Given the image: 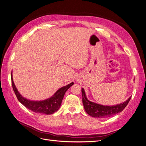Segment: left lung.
<instances>
[{"label":"left lung","mask_w":146,"mask_h":146,"mask_svg":"<svg viewBox=\"0 0 146 146\" xmlns=\"http://www.w3.org/2000/svg\"><path fill=\"white\" fill-rule=\"evenodd\" d=\"M82 103L86 112L91 116L98 118H106L121 112L127 106L131 97L125 102L113 106H104L89 101L86 96L84 88L81 89Z\"/></svg>","instance_id":"8db88e82"}]
</instances>
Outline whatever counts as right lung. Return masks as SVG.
I'll return each instance as SVG.
<instances>
[{
	"instance_id": "obj_1",
	"label": "right lung",
	"mask_w": 146,
	"mask_h": 146,
	"mask_svg": "<svg viewBox=\"0 0 146 146\" xmlns=\"http://www.w3.org/2000/svg\"><path fill=\"white\" fill-rule=\"evenodd\" d=\"M11 80L13 90L19 102L21 103L27 109L32 110L33 112L46 115H50L58 111L61 105L62 101L63 100L65 93L69 88H70L71 86L74 84V82H71L66 86L61 87L54 94L53 96L46 100L41 101H33L23 98L18 92L15 85L14 84V82H13L12 73Z\"/></svg>"
}]
</instances>
